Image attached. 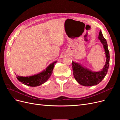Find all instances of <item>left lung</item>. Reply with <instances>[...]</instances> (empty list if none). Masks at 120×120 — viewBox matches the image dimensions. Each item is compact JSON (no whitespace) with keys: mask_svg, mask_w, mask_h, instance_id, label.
I'll return each instance as SVG.
<instances>
[{"mask_svg":"<svg viewBox=\"0 0 120 120\" xmlns=\"http://www.w3.org/2000/svg\"><path fill=\"white\" fill-rule=\"evenodd\" d=\"M98 38L103 45L107 58L106 64L102 70L99 71H93L83 67L79 63H75L73 61L72 62L74 77L79 84L83 86H93L99 84L105 77L108 71L110 63V53L107 41L104 38L101 30Z\"/></svg>","mask_w":120,"mask_h":120,"instance_id":"obj_1","label":"left lung"}]
</instances>
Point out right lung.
<instances>
[{"instance_id":"1","label":"right lung","mask_w":120,"mask_h":120,"mask_svg":"<svg viewBox=\"0 0 120 120\" xmlns=\"http://www.w3.org/2000/svg\"><path fill=\"white\" fill-rule=\"evenodd\" d=\"M56 62L57 61H55L50 64L45 70L37 75L28 76V77H21V76L16 75V78L19 82L26 86H37L41 85L48 81L51 76L54 66Z\"/></svg>"}]
</instances>
